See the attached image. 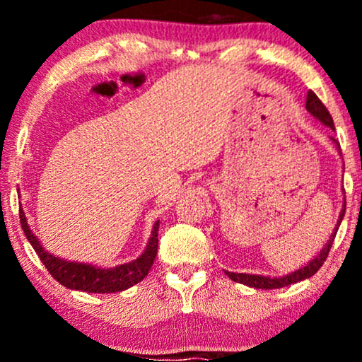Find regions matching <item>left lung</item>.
<instances>
[{"instance_id":"8db88e82","label":"left lung","mask_w":362,"mask_h":362,"mask_svg":"<svg viewBox=\"0 0 362 362\" xmlns=\"http://www.w3.org/2000/svg\"><path fill=\"white\" fill-rule=\"evenodd\" d=\"M306 110H308L315 119H318L320 122L325 124L327 127L335 129L334 127V119H332L330 112L327 110V107L323 105L322 100H320V98L311 90L308 91V95H306ZM332 139H334V138H332ZM334 143L337 144V148H340V144L337 143V141L334 139ZM344 204H346V202H344ZM344 214H346V206H342V211H340V214H339V221L334 228V233L330 235V238H328L325 247H323L322 250H320L318 255L315 257L313 260H310L308 264L305 265V267L298 269V271L291 272V274H288V276L269 277V276H257V274H243V272L238 274V272H228V271H224V274H228V277H230L231 281L240 282V284H245V286H250V288H255V289H279V288H284V286L294 284V282L308 279V277L315 276L318 269L322 267L323 264H325L328 252H330L332 243H334L335 235H337L340 223H342Z\"/></svg>"}]
</instances>
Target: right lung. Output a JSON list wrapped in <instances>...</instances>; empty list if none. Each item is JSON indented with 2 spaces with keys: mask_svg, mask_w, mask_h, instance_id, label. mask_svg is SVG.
I'll list each match as a JSON object with an SVG mask.
<instances>
[{
  "mask_svg": "<svg viewBox=\"0 0 362 362\" xmlns=\"http://www.w3.org/2000/svg\"><path fill=\"white\" fill-rule=\"evenodd\" d=\"M20 223H22V230L27 240L30 242L34 250L42 260L49 274L56 279L59 284L68 289L74 291H85V293H119L131 286L138 284L148 276L149 269H151L153 260L156 257L158 250V228L160 221L153 224L151 236L144 250L136 260L129 262V264L117 265L112 269H100L90 264H80V262H69L59 257L52 255V253L45 252L44 247L40 245L37 236L32 233L30 226H28L27 218H25L23 209L20 207Z\"/></svg>",
  "mask_w": 362,
  "mask_h": 362,
  "instance_id": "1",
  "label": "right lung"
}]
</instances>
